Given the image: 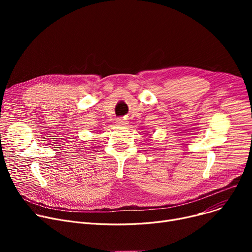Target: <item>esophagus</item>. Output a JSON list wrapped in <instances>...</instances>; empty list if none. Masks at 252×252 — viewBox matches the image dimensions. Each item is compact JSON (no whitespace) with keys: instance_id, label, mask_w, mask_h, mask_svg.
<instances>
[{"instance_id":"esophagus-1","label":"esophagus","mask_w":252,"mask_h":252,"mask_svg":"<svg viewBox=\"0 0 252 252\" xmlns=\"http://www.w3.org/2000/svg\"><path fill=\"white\" fill-rule=\"evenodd\" d=\"M116 125L117 126H124V125H126V122L124 121L123 118H117L116 119Z\"/></svg>"}]
</instances>
